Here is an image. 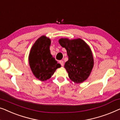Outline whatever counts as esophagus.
<instances>
[{"mask_svg": "<svg viewBox=\"0 0 120 120\" xmlns=\"http://www.w3.org/2000/svg\"><path fill=\"white\" fill-rule=\"evenodd\" d=\"M60 63L61 64L62 66H63L64 65V62H63V60H60Z\"/></svg>", "mask_w": 120, "mask_h": 120, "instance_id": "obj_1", "label": "esophagus"}]
</instances>
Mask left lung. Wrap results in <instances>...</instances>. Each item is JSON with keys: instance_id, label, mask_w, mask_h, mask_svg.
Masks as SVG:
<instances>
[{"instance_id": "8db88e82", "label": "left lung", "mask_w": 120, "mask_h": 120, "mask_svg": "<svg viewBox=\"0 0 120 120\" xmlns=\"http://www.w3.org/2000/svg\"><path fill=\"white\" fill-rule=\"evenodd\" d=\"M59 43L67 51L68 60L64 68L71 80L80 83L89 77L94 65V59L89 46L81 39L62 38Z\"/></svg>"}]
</instances>
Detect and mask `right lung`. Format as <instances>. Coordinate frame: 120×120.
<instances>
[{
  "instance_id": "right-lung-1",
  "label": "right lung",
  "mask_w": 120,
  "mask_h": 120,
  "mask_svg": "<svg viewBox=\"0 0 120 120\" xmlns=\"http://www.w3.org/2000/svg\"><path fill=\"white\" fill-rule=\"evenodd\" d=\"M51 41L45 36H41L31 48L29 60L31 70L35 77L44 81L49 79L60 64L51 55L49 46Z\"/></svg>"
}]
</instances>
